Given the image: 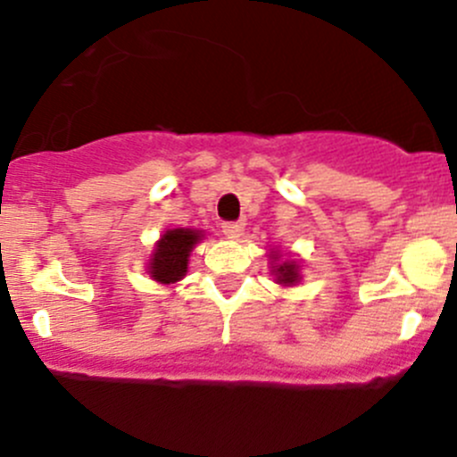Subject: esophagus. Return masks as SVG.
Here are the masks:
<instances>
[{"label": "esophagus", "mask_w": 457, "mask_h": 457, "mask_svg": "<svg viewBox=\"0 0 457 457\" xmlns=\"http://www.w3.org/2000/svg\"><path fill=\"white\" fill-rule=\"evenodd\" d=\"M220 229H223V234L228 238H241L245 223H241V220H225V223L220 225Z\"/></svg>", "instance_id": "34e87169"}]
</instances>
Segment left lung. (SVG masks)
Instances as JSON below:
<instances>
[{"mask_svg": "<svg viewBox=\"0 0 457 457\" xmlns=\"http://www.w3.org/2000/svg\"><path fill=\"white\" fill-rule=\"evenodd\" d=\"M276 276L280 285H293L297 282V265L295 262H285V265H278Z\"/></svg>", "mask_w": 457, "mask_h": 457, "instance_id": "8db88e82", "label": "left lung"}]
</instances>
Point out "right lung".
<instances>
[{
    "mask_svg": "<svg viewBox=\"0 0 457 457\" xmlns=\"http://www.w3.org/2000/svg\"><path fill=\"white\" fill-rule=\"evenodd\" d=\"M196 241H201L196 229H168L157 243L155 258L151 262L153 280L162 285L181 280L188 271V256Z\"/></svg>",
    "mask_w": 457,
    "mask_h": 457,
    "instance_id": "obj_1",
    "label": "right lung"
}]
</instances>
